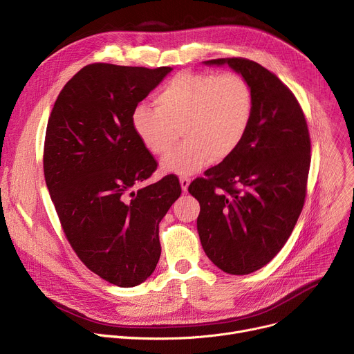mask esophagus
<instances>
[{
    "label": "esophagus",
    "mask_w": 354,
    "mask_h": 354,
    "mask_svg": "<svg viewBox=\"0 0 354 354\" xmlns=\"http://www.w3.org/2000/svg\"><path fill=\"white\" fill-rule=\"evenodd\" d=\"M189 183H190V178H187V176H182V178H180V186H182V190H183V192L187 190Z\"/></svg>",
    "instance_id": "1"
}]
</instances>
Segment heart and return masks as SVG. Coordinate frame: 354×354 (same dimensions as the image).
I'll return each mask as SVG.
<instances>
[{
  "mask_svg": "<svg viewBox=\"0 0 354 354\" xmlns=\"http://www.w3.org/2000/svg\"><path fill=\"white\" fill-rule=\"evenodd\" d=\"M155 106L138 104L133 130L153 155L168 153L162 168L178 175L195 174L212 160L230 158L241 145L254 114V94L244 76L234 72H180L155 94Z\"/></svg>",
  "mask_w": 354,
  "mask_h": 354,
  "instance_id": "obj_1",
  "label": "heart"
}]
</instances>
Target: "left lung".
Masks as SVG:
<instances>
[{"mask_svg":"<svg viewBox=\"0 0 354 354\" xmlns=\"http://www.w3.org/2000/svg\"><path fill=\"white\" fill-rule=\"evenodd\" d=\"M205 63L229 65L254 94L252 120L239 149L187 187L201 203L205 252L221 271L245 275L281 251L302 212L310 165L308 124L294 93L257 62Z\"/></svg>","mask_w":354,"mask_h":354,"instance_id":"obj_1","label":"left lung"}]
</instances>
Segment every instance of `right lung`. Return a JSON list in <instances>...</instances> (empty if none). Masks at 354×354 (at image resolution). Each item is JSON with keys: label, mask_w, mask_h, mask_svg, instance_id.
<instances>
[{"label": "right lung", "mask_w": 354, "mask_h": 354, "mask_svg": "<svg viewBox=\"0 0 354 354\" xmlns=\"http://www.w3.org/2000/svg\"><path fill=\"white\" fill-rule=\"evenodd\" d=\"M171 71L91 63L62 88L46 127L44 174L63 233L90 271L121 288L153 272L159 221L182 194L175 175L133 190L158 162L131 114Z\"/></svg>", "instance_id": "right-lung-1"}]
</instances>
